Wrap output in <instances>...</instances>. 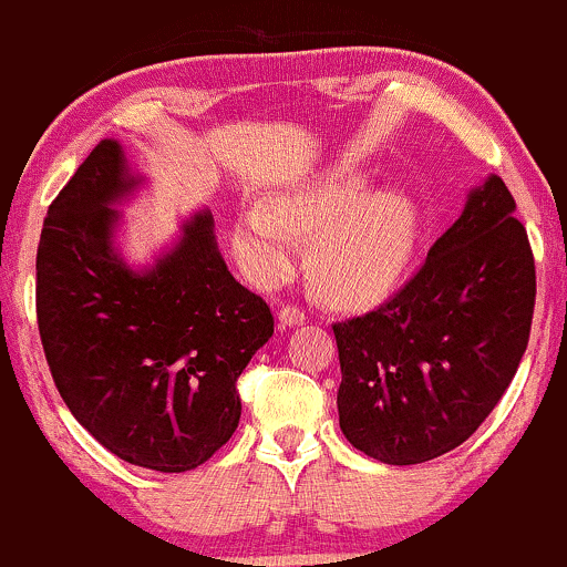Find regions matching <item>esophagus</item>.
<instances>
[{
  "label": "esophagus",
  "instance_id": "1",
  "mask_svg": "<svg viewBox=\"0 0 567 567\" xmlns=\"http://www.w3.org/2000/svg\"><path fill=\"white\" fill-rule=\"evenodd\" d=\"M278 321H281L284 330H291V327H300L306 324V313H302L297 306H286L278 310Z\"/></svg>",
  "mask_w": 567,
  "mask_h": 567
}]
</instances>
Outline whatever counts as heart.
Listing matches in <instances>:
<instances>
[{"instance_id": "heart-1", "label": "heart", "mask_w": 567, "mask_h": 567, "mask_svg": "<svg viewBox=\"0 0 567 567\" xmlns=\"http://www.w3.org/2000/svg\"><path fill=\"white\" fill-rule=\"evenodd\" d=\"M310 272L334 306H364L392 291L419 240V205L405 188H375L351 164L272 192L265 205L237 213L233 248L261 286L281 284L310 237Z\"/></svg>"}]
</instances>
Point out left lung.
I'll list each match as a JSON object with an SVG mask.
<instances>
[{"label":"left lung","instance_id":"left-lung-1","mask_svg":"<svg viewBox=\"0 0 567 567\" xmlns=\"http://www.w3.org/2000/svg\"><path fill=\"white\" fill-rule=\"evenodd\" d=\"M533 308L527 233L501 175H486L392 300L332 327L351 446L419 465L465 443L514 379Z\"/></svg>","mask_w":567,"mask_h":567}]
</instances>
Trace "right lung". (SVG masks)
<instances>
[{"instance_id": "1", "label": "right lung", "mask_w": 567, "mask_h": 567, "mask_svg": "<svg viewBox=\"0 0 567 567\" xmlns=\"http://www.w3.org/2000/svg\"><path fill=\"white\" fill-rule=\"evenodd\" d=\"M143 186L118 140L75 169L42 224L38 324L72 416L130 465L186 473L237 430L235 383L272 313L227 270L205 208L154 261L130 265L118 208Z\"/></svg>"}]
</instances>
